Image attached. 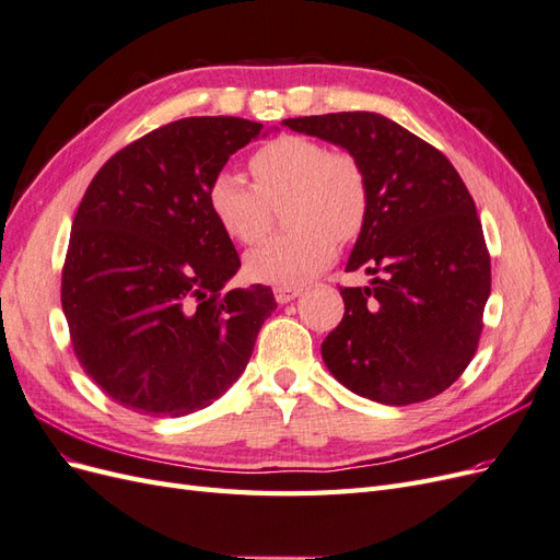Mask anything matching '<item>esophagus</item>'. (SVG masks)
I'll list each match as a JSON object with an SVG mask.
<instances>
[{
  "label": "esophagus",
  "mask_w": 560,
  "mask_h": 560,
  "mask_svg": "<svg viewBox=\"0 0 560 560\" xmlns=\"http://www.w3.org/2000/svg\"><path fill=\"white\" fill-rule=\"evenodd\" d=\"M303 290L301 287H276V301L278 303H290L292 299H296Z\"/></svg>",
  "instance_id": "obj_1"
}]
</instances>
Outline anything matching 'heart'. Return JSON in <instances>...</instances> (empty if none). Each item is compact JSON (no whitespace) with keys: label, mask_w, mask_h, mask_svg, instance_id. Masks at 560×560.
Returning <instances> with one entry per match:
<instances>
[{"label":"heart","mask_w":560,"mask_h":560,"mask_svg":"<svg viewBox=\"0 0 560 560\" xmlns=\"http://www.w3.org/2000/svg\"><path fill=\"white\" fill-rule=\"evenodd\" d=\"M254 184L233 171L217 173L208 206L217 224L243 245L264 238L270 208L284 206L290 231L245 257L252 280L296 284L325 268L336 241L350 243L369 217V177L362 161L343 149H327L303 135H280L249 159Z\"/></svg>","instance_id":"heart-1"}]
</instances>
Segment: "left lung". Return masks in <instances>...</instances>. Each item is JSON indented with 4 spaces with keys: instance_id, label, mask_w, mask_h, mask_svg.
<instances>
[{
    "instance_id": "obj_1",
    "label": "left lung",
    "mask_w": 560,
    "mask_h": 560,
    "mask_svg": "<svg viewBox=\"0 0 560 560\" xmlns=\"http://www.w3.org/2000/svg\"><path fill=\"white\" fill-rule=\"evenodd\" d=\"M358 156L369 217L341 287L346 313L322 343L331 376L354 395L406 406L442 395L471 362L490 294V257L465 182L442 151L374 112L284 118Z\"/></svg>"
}]
</instances>
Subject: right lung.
<instances>
[{
    "label": "right lung",
    "mask_w": 560,
    "mask_h": 560,
    "mask_svg": "<svg viewBox=\"0 0 560 560\" xmlns=\"http://www.w3.org/2000/svg\"><path fill=\"white\" fill-rule=\"evenodd\" d=\"M259 135L247 118H179L116 151L81 198L62 311L79 364L126 409H206L278 308L264 284L222 294L241 257L208 206L212 177Z\"/></svg>",
    "instance_id": "add662e5"
}]
</instances>
